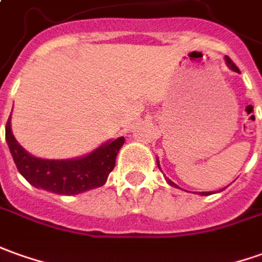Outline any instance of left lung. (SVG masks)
Instances as JSON below:
<instances>
[{
	"mask_svg": "<svg viewBox=\"0 0 262 262\" xmlns=\"http://www.w3.org/2000/svg\"><path fill=\"white\" fill-rule=\"evenodd\" d=\"M225 61H227V66H228L231 70H234V71H236V73H239V69L236 67L235 64H234V61H232V60H231L228 56H225ZM156 162H158V161H156ZM158 166H159V162H158ZM159 169H161V166H159ZM166 181H168L169 185H172V186H176L175 183L172 182L170 179H166ZM201 195H209V192H201Z\"/></svg>",
	"mask_w": 262,
	"mask_h": 262,
	"instance_id": "1",
	"label": "left lung"
}]
</instances>
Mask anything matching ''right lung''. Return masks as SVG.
Segmentation results:
<instances>
[{"instance_id":"1","label":"right lung","mask_w":262,"mask_h":262,"mask_svg":"<svg viewBox=\"0 0 262 262\" xmlns=\"http://www.w3.org/2000/svg\"><path fill=\"white\" fill-rule=\"evenodd\" d=\"M11 117L5 126V139L18 172L35 188L58 193L77 195L103 186L115 168L119 149L124 138H117L97 147L92 154L74 159H41L27 152L11 132Z\"/></svg>"}]
</instances>
